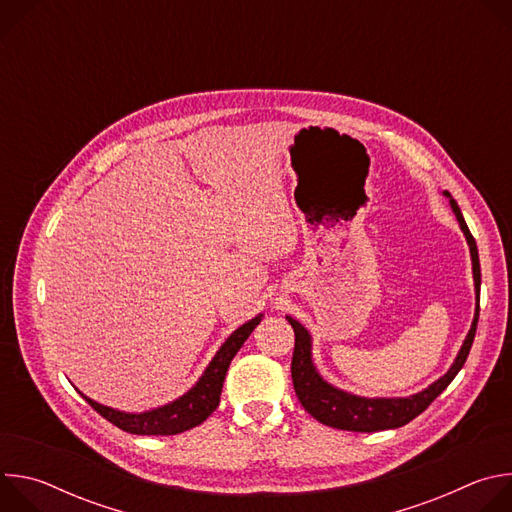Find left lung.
I'll use <instances>...</instances> for the list:
<instances>
[{
    "label": "left lung",
    "mask_w": 512,
    "mask_h": 512,
    "mask_svg": "<svg viewBox=\"0 0 512 512\" xmlns=\"http://www.w3.org/2000/svg\"><path fill=\"white\" fill-rule=\"evenodd\" d=\"M450 196V192H446ZM450 204L458 216L460 227L468 239L470 245V255H472V267H474V281H476V316L472 322V328L464 340V346L452 364V369L440 379L435 381L431 387L425 391L407 397V399H364V397H354L344 391H338L330 387L314 369L312 356H310V334L306 328L296 322L294 318H287V322L294 328L296 334V344H294V356H291V381H294L296 395L304 409L318 419L320 423L334 427V429H346V431H381V429H395L417 415H421L433 399L440 395L460 373L464 367V362L470 354L474 336H476V326H478V316H480V261H478V249L476 241L464 221L462 210L456 204L454 198H450Z\"/></svg>",
    "instance_id": "1"
}]
</instances>
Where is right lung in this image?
Segmentation results:
<instances>
[{
    "label": "right lung",
    "mask_w": 512,
    "mask_h": 512,
    "mask_svg": "<svg viewBox=\"0 0 512 512\" xmlns=\"http://www.w3.org/2000/svg\"><path fill=\"white\" fill-rule=\"evenodd\" d=\"M259 322H261V316L253 318L251 322H247L239 330H235L229 336V340L221 346V350L216 352V356L208 364V369L204 371V375L196 383V387L166 407L154 409L150 413L129 415V413H121V411L103 407L87 397L85 399L107 421H111L113 425H117L123 431L135 433V435H174V433L192 429V427L200 425L218 407V403H221V391H223L229 364Z\"/></svg>",
    "instance_id": "1"
}]
</instances>
